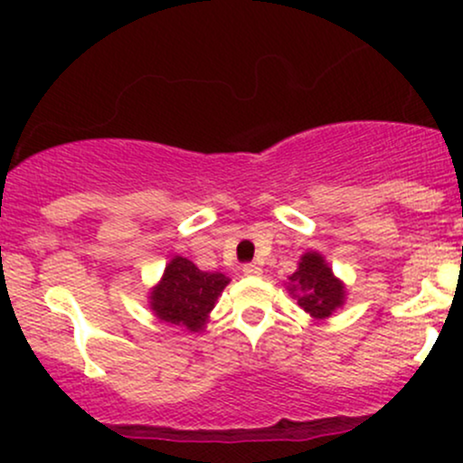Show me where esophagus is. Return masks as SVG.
Instances as JSON below:
<instances>
[{
  "instance_id": "esophagus-1",
  "label": "esophagus",
  "mask_w": 463,
  "mask_h": 463,
  "mask_svg": "<svg viewBox=\"0 0 463 463\" xmlns=\"http://www.w3.org/2000/svg\"><path fill=\"white\" fill-rule=\"evenodd\" d=\"M241 272L246 276H261V268H259L257 263H248V265H243Z\"/></svg>"
}]
</instances>
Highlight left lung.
I'll return each instance as SVG.
<instances>
[{
  "mask_svg": "<svg viewBox=\"0 0 463 463\" xmlns=\"http://www.w3.org/2000/svg\"><path fill=\"white\" fill-rule=\"evenodd\" d=\"M287 291L313 320L333 316L346 302V285L333 274V268L317 250L302 254L298 269L289 276Z\"/></svg>",
  "mask_w": 463,
  "mask_h": 463,
  "instance_id": "8db88e82",
  "label": "left lung"
}]
</instances>
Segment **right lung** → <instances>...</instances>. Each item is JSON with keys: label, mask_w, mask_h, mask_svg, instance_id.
<instances>
[{"label": "right lung", "mask_w": 463, "mask_h": 463, "mask_svg": "<svg viewBox=\"0 0 463 463\" xmlns=\"http://www.w3.org/2000/svg\"><path fill=\"white\" fill-rule=\"evenodd\" d=\"M228 283L231 279L222 272H202L198 265L176 254L147 294V305L161 322L198 333L204 331L209 313Z\"/></svg>", "instance_id": "add662e5"}]
</instances>
